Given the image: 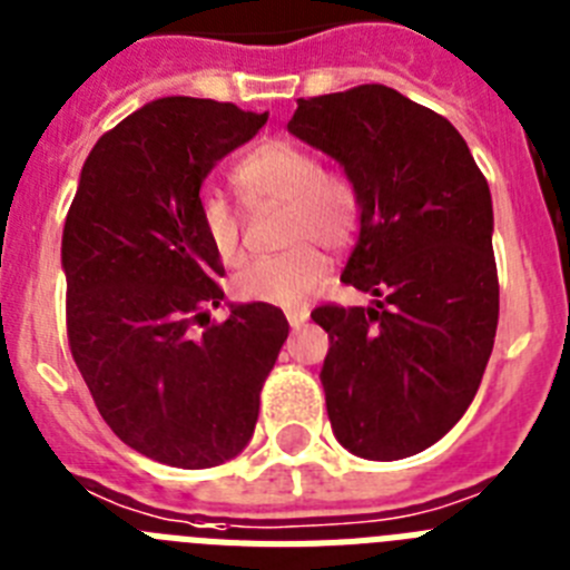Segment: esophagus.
<instances>
[{"instance_id":"esophagus-1","label":"esophagus","mask_w":570,"mask_h":570,"mask_svg":"<svg viewBox=\"0 0 570 570\" xmlns=\"http://www.w3.org/2000/svg\"><path fill=\"white\" fill-rule=\"evenodd\" d=\"M306 318H309V309H286V321H289L292 330H298V326H304Z\"/></svg>"}]
</instances>
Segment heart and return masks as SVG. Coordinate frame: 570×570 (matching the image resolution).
Segmentation results:
<instances>
[{
  "label": "heart",
  "instance_id": "obj_1",
  "mask_svg": "<svg viewBox=\"0 0 570 570\" xmlns=\"http://www.w3.org/2000/svg\"><path fill=\"white\" fill-rule=\"evenodd\" d=\"M232 183L246 209L284 203L281 244L289 246L281 255L252 261L237 272L232 281L235 298L269 306L304 304L324 284L330 269L318 244L344 249L358 229V191L353 180L333 168H321L318 157L301 142L275 137L252 148L232 168ZM197 224L220 264L237 266L244 261V220L224 197H200Z\"/></svg>",
  "mask_w": 570,
  "mask_h": 570
}]
</instances>
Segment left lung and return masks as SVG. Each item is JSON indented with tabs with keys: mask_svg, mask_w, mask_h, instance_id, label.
Returning <instances> with one entry per match:
<instances>
[{
	"mask_svg": "<svg viewBox=\"0 0 570 570\" xmlns=\"http://www.w3.org/2000/svg\"><path fill=\"white\" fill-rule=\"evenodd\" d=\"M286 128L353 180L361 235L341 281L379 298L313 309L335 439L373 462L422 453L470 407L497 338L488 180L442 114L379 82L298 100Z\"/></svg>",
	"mask_w": 570,
	"mask_h": 570,
	"instance_id": "left-lung-1",
	"label": "left lung"
}]
</instances>
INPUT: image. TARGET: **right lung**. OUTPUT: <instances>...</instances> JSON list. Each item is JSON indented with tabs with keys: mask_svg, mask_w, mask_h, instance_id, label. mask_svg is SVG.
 Here are the masks:
<instances>
[{
	"mask_svg": "<svg viewBox=\"0 0 570 570\" xmlns=\"http://www.w3.org/2000/svg\"><path fill=\"white\" fill-rule=\"evenodd\" d=\"M269 114L166 97L91 148L62 229L73 364L102 422L142 456L200 470L249 444L289 324L278 306L224 301V264L197 224L217 160Z\"/></svg>",
	"mask_w": 570,
	"mask_h": 570,
	"instance_id": "1",
	"label": "right lung"
}]
</instances>
